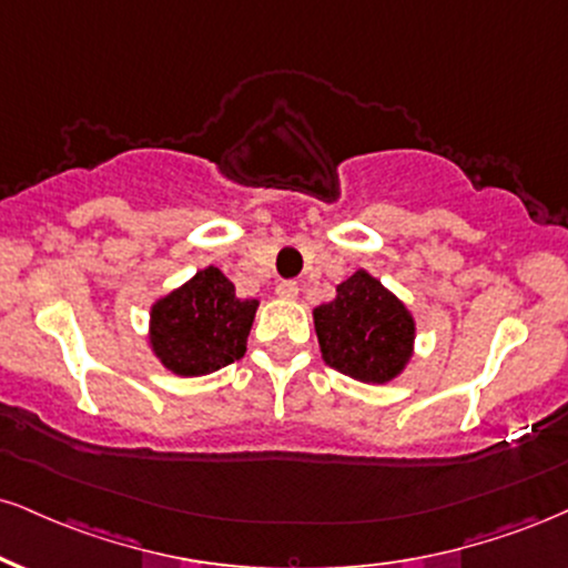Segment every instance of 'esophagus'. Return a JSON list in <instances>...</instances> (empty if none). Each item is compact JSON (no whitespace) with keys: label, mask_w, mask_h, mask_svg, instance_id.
I'll return each instance as SVG.
<instances>
[{"label":"esophagus","mask_w":568,"mask_h":568,"mask_svg":"<svg viewBox=\"0 0 568 568\" xmlns=\"http://www.w3.org/2000/svg\"><path fill=\"white\" fill-rule=\"evenodd\" d=\"M277 296L280 298H296L298 296L296 280H283V283H277Z\"/></svg>","instance_id":"obj_1"}]
</instances>
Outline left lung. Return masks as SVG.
I'll return each instance as SVG.
<instances>
[{"label": "left lung", "instance_id": "1", "mask_svg": "<svg viewBox=\"0 0 568 568\" xmlns=\"http://www.w3.org/2000/svg\"><path fill=\"white\" fill-rule=\"evenodd\" d=\"M314 331L327 365L362 384H386L413 354V317L365 270L344 280L331 304L314 310Z\"/></svg>", "mask_w": 568, "mask_h": 568}]
</instances>
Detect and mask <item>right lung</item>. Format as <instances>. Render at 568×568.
Returning <instances> with one entry per match:
<instances>
[{
  "label": "right lung",
  "instance_id": "add662e5",
  "mask_svg": "<svg viewBox=\"0 0 568 568\" xmlns=\"http://www.w3.org/2000/svg\"><path fill=\"white\" fill-rule=\"evenodd\" d=\"M258 302L237 298L216 266L201 270L150 312V344L176 375H206L245 354Z\"/></svg>",
  "mask_w": 568,
  "mask_h": 568
}]
</instances>
